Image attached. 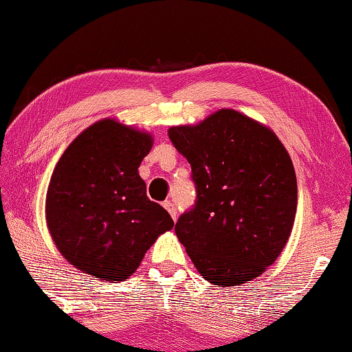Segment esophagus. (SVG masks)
Listing matches in <instances>:
<instances>
[{"mask_svg":"<svg viewBox=\"0 0 352 352\" xmlns=\"http://www.w3.org/2000/svg\"><path fill=\"white\" fill-rule=\"evenodd\" d=\"M164 208H165V210H166L168 212H170V216H171L173 221H176V217H177V211H176L175 203H171V201H165V203H164Z\"/></svg>","mask_w":352,"mask_h":352,"instance_id":"34e87169","label":"esophagus"}]
</instances>
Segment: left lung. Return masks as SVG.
Segmentation results:
<instances>
[{"label":"left lung","instance_id":"obj_1","mask_svg":"<svg viewBox=\"0 0 352 352\" xmlns=\"http://www.w3.org/2000/svg\"><path fill=\"white\" fill-rule=\"evenodd\" d=\"M168 136L192 166L197 200L176 236L198 273L217 287L251 281L286 246L297 211V177L268 126L235 109Z\"/></svg>","mask_w":352,"mask_h":352}]
</instances>
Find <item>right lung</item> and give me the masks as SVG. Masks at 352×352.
<instances>
[{"label":"right lung","mask_w":352,"mask_h":352,"mask_svg":"<svg viewBox=\"0 0 352 352\" xmlns=\"http://www.w3.org/2000/svg\"><path fill=\"white\" fill-rule=\"evenodd\" d=\"M152 136L114 119L95 122L66 147L50 177L45 222L60 254L103 281H125L175 222L146 195L138 168Z\"/></svg>","instance_id":"1"}]
</instances>
